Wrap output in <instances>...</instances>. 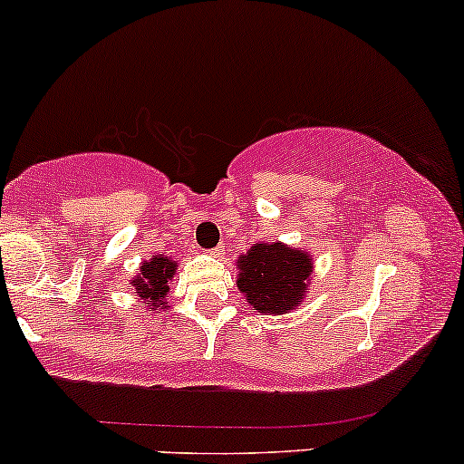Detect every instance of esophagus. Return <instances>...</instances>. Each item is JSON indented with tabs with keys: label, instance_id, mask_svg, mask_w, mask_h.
I'll return each mask as SVG.
<instances>
[{
	"label": "esophagus",
	"instance_id": "obj_1",
	"mask_svg": "<svg viewBox=\"0 0 464 464\" xmlns=\"http://www.w3.org/2000/svg\"><path fill=\"white\" fill-rule=\"evenodd\" d=\"M209 255H211V257H225V248H222V246L211 248V250H209Z\"/></svg>",
	"mask_w": 464,
	"mask_h": 464
}]
</instances>
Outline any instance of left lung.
I'll return each mask as SVG.
<instances>
[{
    "label": "left lung",
    "mask_w": 464,
    "mask_h": 464,
    "mask_svg": "<svg viewBox=\"0 0 464 464\" xmlns=\"http://www.w3.org/2000/svg\"><path fill=\"white\" fill-rule=\"evenodd\" d=\"M237 290L259 314H287L299 310L310 290L314 259L307 250L284 242H257L239 255Z\"/></svg>",
    "instance_id": "1"
}]
</instances>
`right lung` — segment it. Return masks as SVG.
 Masks as SVG:
<instances>
[{
  "mask_svg": "<svg viewBox=\"0 0 464 464\" xmlns=\"http://www.w3.org/2000/svg\"><path fill=\"white\" fill-rule=\"evenodd\" d=\"M177 275V262L165 255H152L150 259L141 262L140 273L130 279L129 290H135V296L146 303V310L161 314L168 310L169 281Z\"/></svg>",
  "mask_w": 464,
  "mask_h": 464,
  "instance_id": "add662e5",
  "label": "right lung"
}]
</instances>
